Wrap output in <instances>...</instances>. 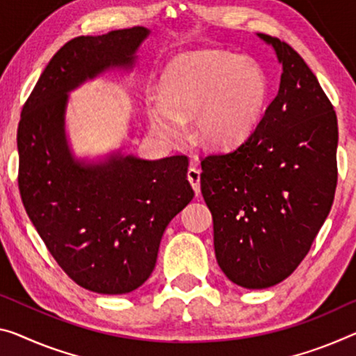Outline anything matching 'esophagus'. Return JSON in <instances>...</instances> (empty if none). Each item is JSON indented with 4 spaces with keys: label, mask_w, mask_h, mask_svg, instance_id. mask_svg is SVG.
<instances>
[{
    "label": "esophagus",
    "mask_w": 356,
    "mask_h": 356,
    "mask_svg": "<svg viewBox=\"0 0 356 356\" xmlns=\"http://www.w3.org/2000/svg\"><path fill=\"white\" fill-rule=\"evenodd\" d=\"M188 179L191 186H193L195 195L200 194V170L195 167H191L188 170Z\"/></svg>",
    "instance_id": "34e87169"
}]
</instances>
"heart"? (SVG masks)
<instances>
[{
	"label": "heart",
	"instance_id": "1",
	"mask_svg": "<svg viewBox=\"0 0 356 356\" xmlns=\"http://www.w3.org/2000/svg\"><path fill=\"white\" fill-rule=\"evenodd\" d=\"M269 79L254 60L222 51L186 52L173 57L159 79L161 98L147 103L152 130L178 135L191 119V135L210 149L243 143L258 127L269 102Z\"/></svg>",
	"mask_w": 356,
	"mask_h": 356
}]
</instances>
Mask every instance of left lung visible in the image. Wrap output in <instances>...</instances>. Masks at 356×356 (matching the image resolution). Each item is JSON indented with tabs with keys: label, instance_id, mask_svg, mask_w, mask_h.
Segmentation results:
<instances>
[{
	"label": "left lung",
	"instance_id": "left-lung-1",
	"mask_svg": "<svg viewBox=\"0 0 356 356\" xmlns=\"http://www.w3.org/2000/svg\"><path fill=\"white\" fill-rule=\"evenodd\" d=\"M282 65L280 89L242 145L202 161L215 254L235 285L262 289L291 275L330 215L337 184V118L302 57L258 33Z\"/></svg>",
	"mask_w": 356,
	"mask_h": 356
}]
</instances>
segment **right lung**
<instances>
[{
    "label": "right lung",
    "instance_id": "obj_1",
    "mask_svg": "<svg viewBox=\"0 0 356 356\" xmlns=\"http://www.w3.org/2000/svg\"><path fill=\"white\" fill-rule=\"evenodd\" d=\"M149 33L134 26L68 41L42 71L19 122L26 215L71 280L100 294L143 285L163 231L194 197L186 156L146 161L118 149L86 161L68 143L70 92L109 70H132Z\"/></svg>",
    "mask_w": 356,
    "mask_h": 356
}]
</instances>
